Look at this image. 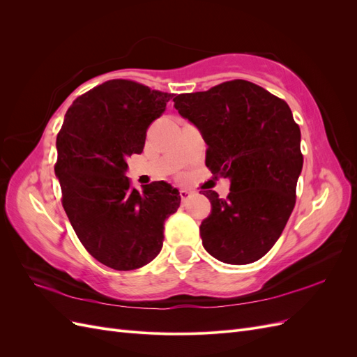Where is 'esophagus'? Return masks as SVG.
<instances>
[{"label":"esophagus","mask_w":357,"mask_h":357,"mask_svg":"<svg viewBox=\"0 0 357 357\" xmlns=\"http://www.w3.org/2000/svg\"><path fill=\"white\" fill-rule=\"evenodd\" d=\"M190 197H192V192H189L186 189H180V198L183 202H186Z\"/></svg>","instance_id":"1"}]
</instances>
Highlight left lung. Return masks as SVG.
<instances>
[{
    "label": "left lung",
    "instance_id": "1",
    "mask_svg": "<svg viewBox=\"0 0 357 357\" xmlns=\"http://www.w3.org/2000/svg\"><path fill=\"white\" fill-rule=\"evenodd\" d=\"M174 107L201 131L207 168L231 178L226 198L204 192L211 202L199 228L204 248L225 264L256 262L271 250L294 211L304 164L301 131L287 102L236 79L180 93Z\"/></svg>",
    "mask_w": 357,
    "mask_h": 357
}]
</instances>
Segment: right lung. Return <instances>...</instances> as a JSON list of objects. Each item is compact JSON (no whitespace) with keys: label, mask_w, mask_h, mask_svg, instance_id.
I'll use <instances>...</instances> for the list:
<instances>
[{"label":"right lung","mask_w":357,"mask_h":357,"mask_svg":"<svg viewBox=\"0 0 357 357\" xmlns=\"http://www.w3.org/2000/svg\"><path fill=\"white\" fill-rule=\"evenodd\" d=\"M174 93L114 79L75 98L56 137L55 174L62 207L80 243L117 271L152 262L164 244V223L180 207L165 181L131 188L126 159L143 152L149 125Z\"/></svg>","instance_id":"obj_1"}]
</instances>
